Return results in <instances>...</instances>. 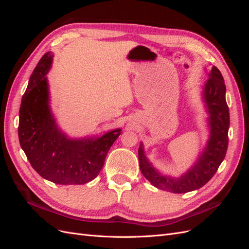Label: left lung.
<instances>
[{
  "label": "left lung",
  "mask_w": 249,
  "mask_h": 249,
  "mask_svg": "<svg viewBox=\"0 0 249 249\" xmlns=\"http://www.w3.org/2000/svg\"><path fill=\"white\" fill-rule=\"evenodd\" d=\"M210 78L205 85L203 97L210 114L211 136L207 147L203 149L198 161L184 176L178 178L161 176L150 165L143 153L142 144L138 149L140 170L150 184L173 193H186L205 186L220 166L229 144L230 111L225 100L224 80L220 71L213 66Z\"/></svg>",
  "instance_id": "left-lung-1"
}]
</instances>
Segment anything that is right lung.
I'll return each instance as SVG.
<instances>
[{
  "label": "right lung",
  "instance_id": "add662e5",
  "mask_svg": "<svg viewBox=\"0 0 249 249\" xmlns=\"http://www.w3.org/2000/svg\"><path fill=\"white\" fill-rule=\"evenodd\" d=\"M48 52L33 71L19 108L18 139L30 164L40 177L60 185H82L97 177L120 129L99 139L71 140L58 130L49 107L46 73Z\"/></svg>",
  "mask_w": 249,
  "mask_h": 249
}]
</instances>
